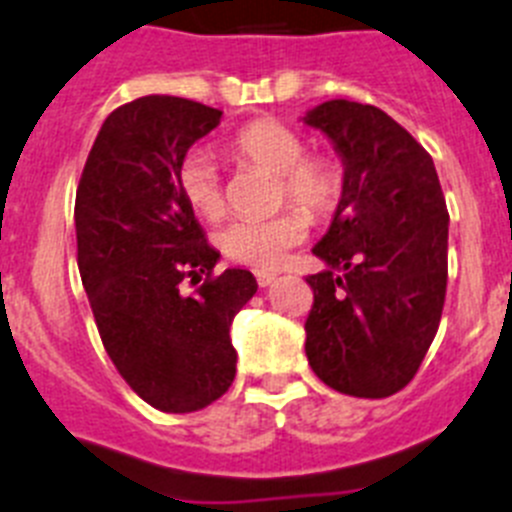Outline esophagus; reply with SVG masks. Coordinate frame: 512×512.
<instances>
[{
    "mask_svg": "<svg viewBox=\"0 0 512 512\" xmlns=\"http://www.w3.org/2000/svg\"><path fill=\"white\" fill-rule=\"evenodd\" d=\"M255 278H257V286L265 288V286H270V283L275 281V273H268V270H257Z\"/></svg>",
    "mask_w": 512,
    "mask_h": 512,
    "instance_id": "34e87169",
    "label": "esophagus"
}]
</instances>
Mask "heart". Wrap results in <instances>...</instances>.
Wrapping results in <instances>:
<instances>
[{"mask_svg":"<svg viewBox=\"0 0 512 512\" xmlns=\"http://www.w3.org/2000/svg\"><path fill=\"white\" fill-rule=\"evenodd\" d=\"M242 162L278 177L275 201L293 203L306 216H327L342 193L340 164L327 154H304V141L286 123L273 118L247 123L229 141ZM177 188L182 198L203 219L224 213V190L216 164L206 151H190L177 167ZM306 221L301 213L283 211L268 219H237L221 231L219 244L234 262L257 270L281 268L291 247L304 242Z\"/></svg>","mask_w":512,"mask_h":512,"instance_id":"obj_1","label":"heart"}]
</instances>
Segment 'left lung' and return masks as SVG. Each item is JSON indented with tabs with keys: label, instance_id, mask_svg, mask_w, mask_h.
Returning a JSON list of instances; mask_svg holds the SVG:
<instances>
[{
	"label": "left lung",
	"instance_id": "1",
	"mask_svg": "<svg viewBox=\"0 0 512 512\" xmlns=\"http://www.w3.org/2000/svg\"><path fill=\"white\" fill-rule=\"evenodd\" d=\"M304 123L332 141L345 175L332 224L314 247L306 358L330 389L363 399L415 379L448 281V211L430 154L373 105L330 100Z\"/></svg>",
	"mask_w": 512,
	"mask_h": 512
}]
</instances>
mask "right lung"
<instances>
[{
    "label": "right lung",
    "instance_id": "right-lung-1",
    "mask_svg": "<svg viewBox=\"0 0 512 512\" xmlns=\"http://www.w3.org/2000/svg\"><path fill=\"white\" fill-rule=\"evenodd\" d=\"M219 123L221 110L185 97L126 102L102 123L74 206L79 275L102 345L144 402L175 415L231 386V319L257 291L250 270L213 275L221 255L177 188L182 157ZM188 277L202 286L185 297Z\"/></svg>",
    "mask_w": 512,
    "mask_h": 512
}]
</instances>
